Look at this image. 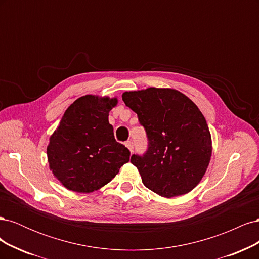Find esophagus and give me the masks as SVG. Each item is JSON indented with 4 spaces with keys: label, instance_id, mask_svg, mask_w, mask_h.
<instances>
[{
    "label": "esophagus",
    "instance_id": "1",
    "mask_svg": "<svg viewBox=\"0 0 259 259\" xmlns=\"http://www.w3.org/2000/svg\"><path fill=\"white\" fill-rule=\"evenodd\" d=\"M126 147L130 149L131 152L134 151V144H133L132 140H128V142H126Z\"/></svg>",
    "mask_w": 259,
    "mask_h": 259
}]
</instances>
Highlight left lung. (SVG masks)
Returning a JSON list of instances; mask_svg holds the SVG:
<instances>
[{"instance_id":"8db88e82","label":"left lung","mask_w":259,"mask_h":259,"mask_svg":"<svg viewBox=\"0 0 259 259\" xmlns=\"http://www.w3.org/2000/svg\"><path fill=\"white\" fill-rule=\"evenodd\" d=\"M122 99L146 131L147 150L131 158L144 185L165 198L191 191L211 155L210 133L199 108L170 89L125 92Z\"/></svg>"}]
</instances>
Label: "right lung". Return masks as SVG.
Instances as JSON below:
<instances>
[{
	"instance_id": "obj_1",
	"label": "right lung",
	"mask_w": 259,
	"mask_h": 259,
	"mask_svg": "<svg viewBox=\"0 0 259 259\" xmlns=\"http://www.w3.org/2000/svg\"><path fill=\"white\" fill-rule=\"evenodd\" d=\"M116 99L86 95L76 99L50 138V167L67 189L93 192L105 186L130 161L131 152L117 143L109 112Z\"/></svg>"
}]
</instances>
